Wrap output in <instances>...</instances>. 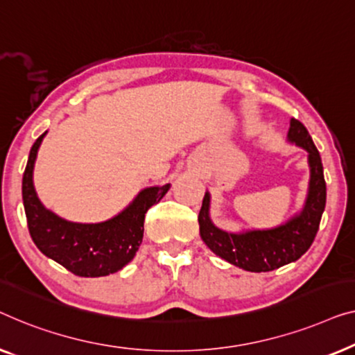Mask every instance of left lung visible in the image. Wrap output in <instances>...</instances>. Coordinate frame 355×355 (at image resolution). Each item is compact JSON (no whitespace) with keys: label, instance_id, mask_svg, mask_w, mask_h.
<instances>
[{"label":"left lung","instance_id":"left-lung-1","mask_svg":"<svg viewBox=\"0 0 355 355\" xmlns=\"http://www.w3.org/2000/svg\"><path fill=\"white\" fill-rule=\"evenodd\" d=\"M288 141L307 151L311 180L302 211L283 225L267 230H246L239 233L225 232L212 223L209 216L211 194L207 191L204 194L198 217L202 241L214 254L243 270L270 272L297 261L311 248L318 232L327 202V183L320 153L307 128L296 119H291L289 122Z\"/></svg>","mask_w":355,"mask_h":355}]
</instances>
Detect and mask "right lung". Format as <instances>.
Returning <instances> with one entry per match:
<instances>
[{"label": "right lung", "mask_w": 355, "mask_h": 355, "mask_svg": "<svg viewBox=\"0 0 355 355\" xmlns=\"http://www.w3.org/2000/svg\"><path fill=\"white\" fill-rule=\"evenodd\" d=\"M44 135L46 132L30 149L22 178V199L30 236L44 256L77 277L94 278L119 272L135 257L143 241L148 209L166 196L171 184L141 189L121 214L106 222L64 220L43 206L33 187L35 159Z\"/></svg>", "instance_id": "1"}]
</instances>
